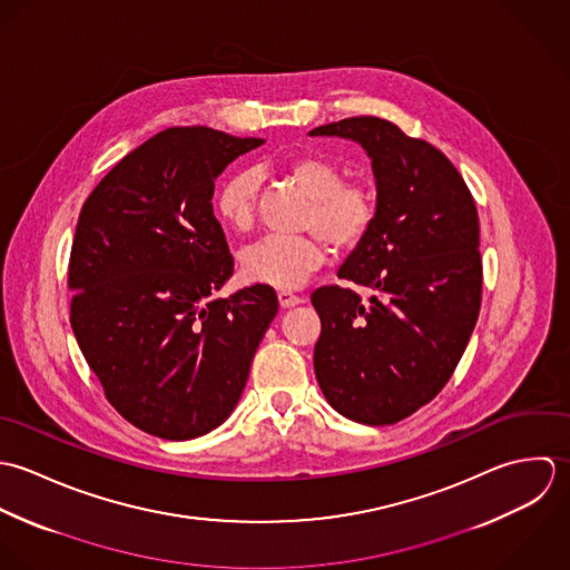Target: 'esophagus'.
Wrapping results in <instances>:
<instances>
[{"instance_id": "1", "label": "esophagus", "mask_w": 570, "mask_h": 570, "mask_svg": "<svg viewBox=\"0 0 570 570\" xmlns=\"http://www.w3.org/2000/svg\"><path fill=\"white\" fill-rule=\"evenodd\" d=\"M277 299H279V306H282V308H293V306L302 304V297L295 295V293H291V291H279V293H277Z\"/></svg>"}]
</instances>
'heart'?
<instances>
[{"instance_id": "b5f03b06", "label": "heart", "mask_w": 570, "mask_h": 570, "mask_svg": "<svg viewBox=\"0 0 570 570\" xmlns=\"http://www.w3.org/2000/svg\"><path fill=\"white\" fill-rule=\"evenodd\" d=\"M284 174L308 196L299 227L302 235H266L242 253V273L253 284L297 288L324 262L320 236L335 250L358 246L376 220V187L367 178H343L342 163L324 154H297L284 165ZM259 178L242 167L228 174L216 191V214L233 230H248L255 220Z\"/></svg>"}]
</instances>
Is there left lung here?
<instances>
[{
	"mask_svg": "<svg viewBox=\"0 0 570 570\" xmlns=\"http://www.w3.org/2000/svg\"><path fill=\"white\" fill-rule=\"evenodd\" d=\"M311 136L358 140L376 178V220L340 268L370 291L322 286L315 374L350 421L394 425L428 405L452 379L482 299L480 225L450 158L376 116L315 127Z\"/></svg>",
	"mask_w": 570,
	"mask_h": 570,
	"instance_id": "left-lung-1",
	"label": "left lung"
}]
</instances>
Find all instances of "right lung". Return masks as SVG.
Listing matches in <instances>:
<instances>
[{
  "instance_id": "add662e5",
  "label": "right lung",
  "mask_w": 570,
  "mask_h": 570,
  "mask_svg": "<svg viewBox=\"0 0 570 570\" xmlns=\"http://www.w3.org/2000/svg\"><path fill=\"white\" fill-rule=\"evenodd\" d=\"M262 142L167 127L83 203L70 250V324L110 405L151 436L189 441L218 428L277 315L264 284L214 297L233 275L214 180Z\"/></svg>"
}]
</instances>
